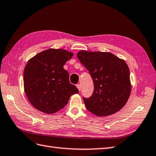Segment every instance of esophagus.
Listing matches in <instances>:
<instances>
[{
    "mask_svg": "<svg viewBox=\"0 0 156 156\" xmlns=\"http://www.w3.org/2000/svg\"><path fill=\"white\" fill-rule=\"evenodd\" d=\"M76 87H77V88L78 89V90H79V91H80V90H81V86H80V84H77V85H76Z\"/></svg>",
    "mask_w": 156,
    "mask_h": 156,
    "instance_id": "obj_1",
    "label": "esophagus"
}]
</instances>
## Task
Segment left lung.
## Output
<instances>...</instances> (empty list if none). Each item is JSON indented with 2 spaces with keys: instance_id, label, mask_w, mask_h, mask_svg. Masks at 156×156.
Returning <instances> with one entry per match:
<instances>
[{
  "instance_id": "left-lung-1",
  "label": "left lung",
  "mask_w": 156,
  "mask_h": 156,
  "mask_svg": "<svg viewBox=\"0 0 156 156\" xmlns=\"http://www.w3.org/2000/svg\"><path fill=\"white\" fill-rule=\"evenodd\" d=\"M77 57L88 70L94 84L92 95L83 97L86 108L97 116H106L121 110L131 90L126 61L109 52L80 51Z\"/></svg>"
}]
</instances>
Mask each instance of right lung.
<instances>
[{"instance_id":"1","label":"right lung","mask_w":156,"mask_h":156,"mask_svg":"<svg viewBox=\"0 0 156 156\" xmlns=\"http://www.w3.org/2000/svg\"><path fill=\"white\" fill-rule=\"evenodd\" d=\"M73 53L63 49H48L38 53L27 63L23 73L25 94L35 108L54 114L63 108L70 97L78 93L70 83L63 66Z\"/></svg>"}]
</instances>
